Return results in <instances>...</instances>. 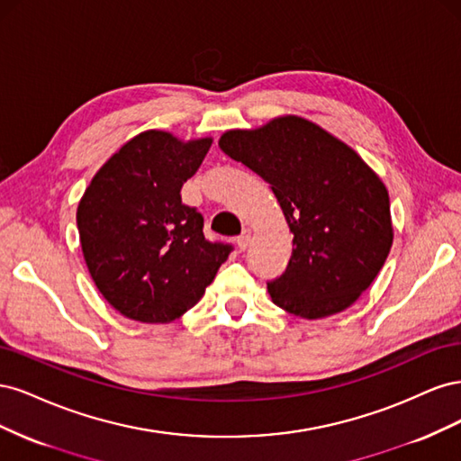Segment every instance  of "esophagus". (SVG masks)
Here are the masks:
<instances>
[{"mask_svg": "<svg viewBox=\"0 0 461 461\" xmlns=\"http://www.w3.org/2000/svg\"><path fill=\"white\" fill-rule=\"evenodd\" d=\"M249 240H252V230H249V229H244V230H242V234L239 236V239H236V244H239V248H240L242 252H244V249L249 246Z\"/></svg>", "mask_w": 461, "mask_h": 461, "instance_id": "34e87169", "label": "esophagus"}]
</instances>
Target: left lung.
I'll return each mask as SVG.
<instances>
[{
	"mask_svg": "<svg viewBox=\"0 0 461 461\" xmlns=\"http://www.w3.org/2000/svg\"><path fill=\"white\" fill-rule=\"evenodd\" d=\"M219 148L267 183L294 234L273 303L303 319L340 313L379 275L393 246L388 190L357 153L319 124L283 115L227 131Z\"/></svg>",
	"mask_w": 461,
	"mask_h": 461,
	"instance_id": "obj_1",
	"label": "left lung"
}]
</instances>
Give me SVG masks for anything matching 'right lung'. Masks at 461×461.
<instances>
[{
  "label": "right lung",
  "mask_w": 461,
  "mask_h": 461,
  "mask_svg": "<svg viewBox=\"0 0 461 461\" xmlns=\"http://www.w3.org/2000/svg\"><path fill=\"white\" fill-rule=\"evenodd\" d=\"M212 138L146 131L119 148L78 202L82 254L97 290L140 323H171L203 296L232 246L207 242L203 217L180 200Z\"/></svg>",
  "instance_id": "right-lung-1"
}]
</instances>
